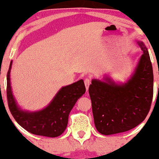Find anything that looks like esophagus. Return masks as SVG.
I'll return each mask as SVG.
<instances>
[{"mask_svg":"<svg viewBox=\"0 0 159 159\" xmlns=\"http://www.w3.org/2000/svg\"><path fill=\"white\" fill-rule=\"evenodd\" d=\"M84 83H85V86H86V89H88L89 86V85L91 84V80L89 79V78H86V79H85L84 80Z\"/></svg>","mask_w":159,"mask_h":159,"instance_id":"obj_1","label":"esophagus"}]
</instances>
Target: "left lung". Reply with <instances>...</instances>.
<instances>
[{
    "label": "left lung",
    "mask_w": 159,
    "mask_h": 159,
    "mask_svg": "<svg viewBox=\"0 0 159 159\" xmlns=\"http://www.w3.org/2000/svg\"><path fill=\"white\" fill-rule=\"evenodd\" d=\"M134 73L124 83L93 79L89 88L95 127L100 134L126 132L141 124L150 110L153 97V70L146 45Z\"/></svg>",
    "instance_id": "left-lung-1"
}]
</instances>
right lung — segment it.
<instances>
[{
	"instance_id": "obj_1",
	"label": "right lung",
	"mask_w": 159,
	"mask_h": 159,
	"mask_svg": "<svg viewBox=\"0 0 159 159\" xmlns=\"http://www.w3.org/2000/svg\"><path fill=\"white\" fill-rule=\"evenodd\" d=\"M11 66L12 61L7 76V97L9 109L16 122L32 134L48 137H57L62 134L67 126L70 112L78 98L86 92L83 80L62 87L42 110L27 111L19 107L12 93L10 78Z\"/></svg>"
}]
</instances>
